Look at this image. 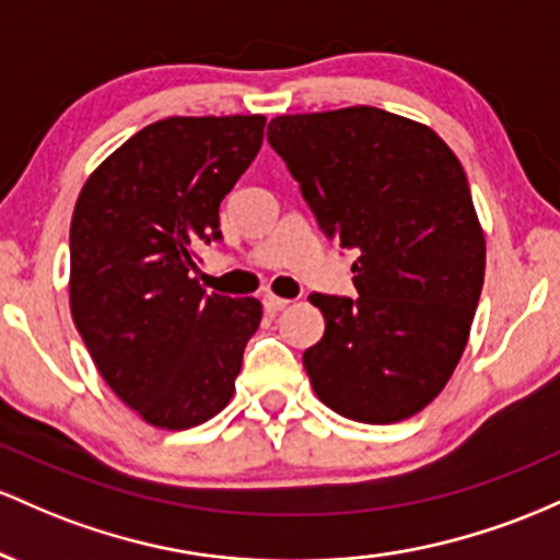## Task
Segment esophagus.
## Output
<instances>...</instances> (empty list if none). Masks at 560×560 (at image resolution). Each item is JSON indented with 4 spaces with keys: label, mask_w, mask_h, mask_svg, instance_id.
Returning <instances> with one entry per match:
<instances>
[{
    "label": "esophagus",
    "mask_w": 560,
    "mask_h": 560,
    "mask_svg": "<svg viewBox=\"0 0 560 560\" xmlns=\"http://www.w3.org/2000/svg\"><path fill=\"white\" fill-rule=\"evenodd\" d=\"M261 304H264V310H267L269 314H278L280 310H285V306L291 304V301H288V299H280V296H275V293H267V296L261 299Z\"/></svg>",
    "instance_id": "obj_1"
}]
</instances>
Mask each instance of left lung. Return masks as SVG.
<instances>
[{
	"label": "left lung",
	"instance_id": "8db88e82",
	"mask_svg": "<svg viewBox=\"0 0 560 560\" xmlns=\"http://www.w3.org/2000/svg\"><path fill=\"white\" fill-rule=\"evenodd\" d=\"M267 140L319 230L360 254V299L310 296L325 317L304 351L314 394L360 423L416 416L460 360L483 285L460 161L436 131L370 105L278 116Z\"/></svg>",
	"mask_w": 560,
	"mask_h": 560
}]
</instances>
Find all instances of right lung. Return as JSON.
<instances>
[{"mask_svg":"<svg viewBox=\"0 0 560 560\" xmlns=\"http://www.w3.org/2000/svg\"><path fill=\"white\" fill-rule=\"evenodd\" d=\"M264 116H174L129 137L81 187L71 314L105 383L159 429L228 407L256 299L206 293L190 272L222 241L219 203L261 148Z\"/></svg>","mask_w":560,"mask_h":560,"instance_id":"obj_1","label":"right lung"}]
</instances>
